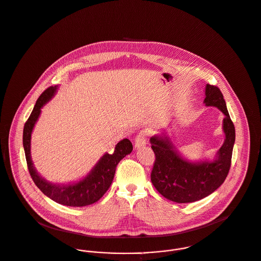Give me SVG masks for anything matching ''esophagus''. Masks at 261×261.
Returning <instances> with one entry per match:
<instances>
[{
	"label": "esophagus",
	"instance_id": "esophagus-1",
	"mask_svg": "<svg viewBox=\"0 0 261 261\" xmlns=\"http://www.w3.org/2000/svg\"><path fill=\"white\" fill-rule=\"evenodd\" d=\"M146 139H147V132L142 130L138 133V135L135 138V148H140L146 144Z\"/></svg>",
	"mask_w": 261,
	"mask_h": 261
}]
</instances>
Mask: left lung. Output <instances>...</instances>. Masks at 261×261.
Listing matches in <instances>:
<instances>
[{
    "instance_id": "8db88e82",
    "label": "left lung",
    "mask_w": 261,
    "mask_h": 261,
    "mask_svg": "<svg viewBox=\"0 0 261 261\" xmlns=\"http://www.w3.org/2000/svg\"><path fill=\"white\" fill-rule=\"evenodd\" d=\"M206 106L217 107L223 114L225 141L212 162H189L182 158L166 135H156L150 139L155 154L151 182L165 198L177 203L200 200L214 192L226 179L231 166L235 128L226 108L220 89L207 84L205 87Z\"/></svg>"
}]
</instances>
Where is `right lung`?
<instances>
[{
	"label": "right lung",
	"mask_w": 261,
	"mask_h": 261,
	"mask_svg": "<svg viewBox=\"0 0 261 261\" xmlns=\"http://www.w3.org/2000/svg\"><path fill=\"white\" fill-rule=\"evenodd\" d=\"M57 86L46 89L38 98L23 131V145L30 175L37 187L55 202L80 207L97 202L109 189L116 170L117 164L133 150L132 143L128 139L121 140L112 154H104L87 176L77 183L70 185H56L46 181L37 173L31 159V134L40 116L41 108L54 96Z\"/></svg>",
	"instance_id": "1"
}]
</instances>
